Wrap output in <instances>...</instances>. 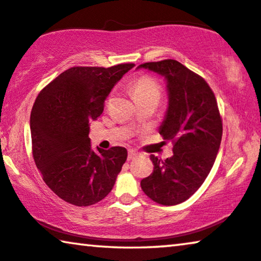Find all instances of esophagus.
<instances>
[{"mask_svg": "<svg viewBox=\"0 0 261 261\" xmlns=\"http://www.w3.org/2000/svg\"><path fill=\"white\" fill-rule=\"evenodd\" d=\"M139 155V154L137 152H134V150H129L128 152V160H133V159H135Z\"/></svg>", "mask_w": 261, "mask_h": 261, "instance_id": "34e87169", "label": "esophagus"}]
</instances>
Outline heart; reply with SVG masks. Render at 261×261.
Masks as SVG:
<instances>
[{"label": "heart", "mask_w": 261, "mask_h": 261, "mask_svg": "<svg viewBox=\"0 0 261 261\" xmlns=\"http://www.w3.org/2000/svg\"><path fill=\"white\" fill-rule=\"evenodd\" d=\"M130 92L135 102L147 99H160L161 86L150 75H140L130 85Z\"/></svg>", "instance_id": "heart-1"}]
</instances>
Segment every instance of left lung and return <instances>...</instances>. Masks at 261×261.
<instances>
[{
    "label": "left lung",
    "instance_id": "1",
    "mask_svg": "<svg viewBox=\"0 0 261 261\" xmlns=\"http://www.w3.org/2000/svg\"><path fill=\"white\" fill-rule=\"evenodd\" d=\"M140 68L167 82L168 107L159 133L174 143L173 155L165 161L150 155L153 173L141 180V188L160 205H177L203 184L220 148L222 121L217 99L201 76L175 60L147 62Z\"/></svg>",
    "mask_w": 261,
    "mask_h": 261
}]
</instances>
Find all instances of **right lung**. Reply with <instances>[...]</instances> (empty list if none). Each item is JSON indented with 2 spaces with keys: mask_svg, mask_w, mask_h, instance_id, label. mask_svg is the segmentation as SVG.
<instances>
[{
  "mask_svg": "<svg viewBox=\"0 0 261 261\" xmlns=\"http://www.w3.org/2000/svg\"><path fill=\"white\" fill-rule=\"evenodd\" d=\"M134 66L69 68L37 95L30 114L33 156L47 186L66 202L90 206L113 190L127 149L94 152L89 123L102 114L113 87Z\"/></svg>",
  "mask_w": 261,
  "mask_h": 261,
  "instance_id": "1",
  "label": "right lung"
}]
</instances>
